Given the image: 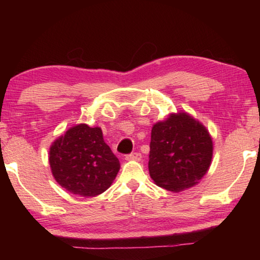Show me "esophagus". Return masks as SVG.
Instances as JSON below:
<instances>
[{
    "label": "esophagus",
    "mask_w": 260,
    "mask_h": 260,
    "mask_svg": "<svg viewBox=\"0 0 260 260\" xmlns=\"http://www.w3.org/2000/svg\"><path fill=\"white\" fill-rule=\"evenodd\" d=\"M141 158H142V156H141V153H139V152H133V153H131V155L126 156V159H128V160L140 161Z\"/></svg>",
    "instance_id": "esophagus-1"
}]
</instances>
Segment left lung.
I'll return each mask as SVG.
<instances>
[{"instance_id":"8db88e82","label":"left lung","mask_w":260,"mask_h":260,"mask_svg":"<svg viewBox=\"0 0 260 260\" xmlns=\"http://www.w3.org/2000/svg\"><path fill=\"white\" fill-rule=\"evenodd\" d=\"M212 156L209 131L189 113H171L152 126L149 174L157 186L172 192L196 186Z\"/></svg>"}]
</instances>
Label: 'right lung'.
<instances>
[{"instance_id":"obj_1","label":"right lung","mask_w":260,"mask_h":260,"mask_svg":"<svg viewBox=\"0 0 260 260\" xmlns=\"http://www.w3.org/2000/svg\"><path fill=\"white\" fill-rule=\"evenodd\" d=\"M52 177L65 190L81 197H95L111 186L120 162L105 143L101 127L78 124L51 143Z\"/></svg>"}]
</instances>
